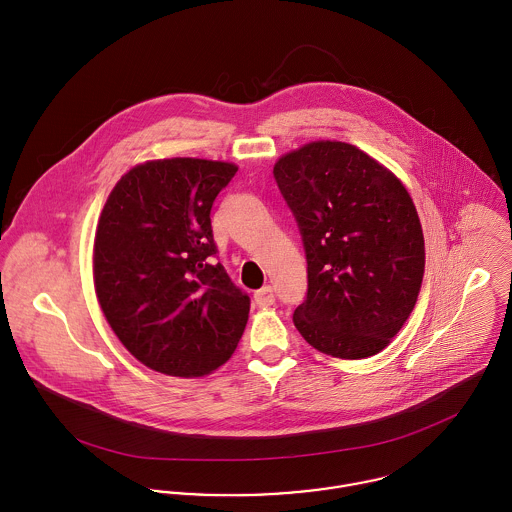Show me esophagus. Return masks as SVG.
Here are the masks:
<instances>
[{
    "instance_id": "obj_1",
    "label": "esophagus",
    "mask_w": 512,
    "mask_h": 512,
    "mask_svg": "<svg viewBox=\"0 0 512 512\" xmlns=\"http://www.w3.org/2000/svg\"><path fill=\"white\" fill-rule=\"evenodd\" d=\"M254 301H256V305H260V307H268V305H272V303L276 301V297H274V288H272V286H264L262 290L254 292Z\"/></svg>"
}]
</instances>
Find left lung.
<instances>
[{"label":"left lung","instance_id":"obj_1","mask_svg":"<svg viewBox=\"0 0 512 512\" xmlns=\"http://www.w3.org/2000/svg\"><path fill=\"white\" fill-rule=\"evenodd\" d=\"M274 177L307 260L297 331L337 359L380 353L424 278V234L406 187L359 147L329 140L280 157Z\"/></svg>","mask_w":512,"mask_h":512}]
</instances>
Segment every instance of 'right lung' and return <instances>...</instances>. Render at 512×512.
Here are the masks:
<instances>
[{"label":"right lung","mask_w":512,"mask_h":512,"mask_svg":"<svg viewBox=\"0 0 512 512\" xmlns=\"http://www.w3.org/2000/svg\"><path fill=\"white\" fill-rule=\"evenodd\" d=\"M236 165L173 157L130 169L94 238V288L116 337L144 365L203 376L234 353L250 297L217 256L211 209Z\"/></svg>","instance_id":"add662e5"}]
</instances>
